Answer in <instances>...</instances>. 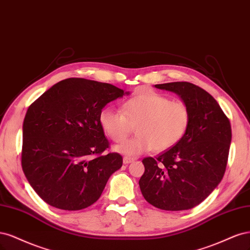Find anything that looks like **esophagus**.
Instances as JSON below:
<instances>
[{
    "label": "esophagus",
    "instance_id": "obj_1",
    "mask_svg": "<svg viewBox=\"0 0 250 250\" xmlns=\"http://www.w3.org/2000/svg\"><path fill=\"white\" fill-rule=\"evenodd\" d=\"M123 162H124V164H130V163H132V162H134V159L133 158H130V157H124V159H123Z\"/></svg>",
    "mask_w": 250,
    "mask_h": 250
}]
</instances>
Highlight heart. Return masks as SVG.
I'll return each instance as SVG.
<instances>
[{"label":"heart","mask_w":250,"mask_h":250,"mask_svg":"<svg viewBox=\"0 0 250 250\" xmlns=\"http://www.w3.org/2000/svg\"><path fill=\"white\" fill-rule=\"evenodd\" d=\"M190 120V109L184 102L170 101L154 91L128 99L122 111L104 107L99 116L102 130L114 142L125 140L132 125H136L138 135L114 147L119 154L130 157L172 147L188 131Z\"/></svg>","instance_id":"b5f03b06"}]
</instances>
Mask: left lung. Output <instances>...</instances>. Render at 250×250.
Masks as SVG:
<instances>
[{
	"instance_id": "1",
	"label": "left lung",
	"mask_w": 250,
	"mask_h": 250,
	"mask_svg": "<svg viewBox=\"0 0 250 250\" xmlns=\"http://www.w3.org/2000/svg\"><path fill=\"white\" fill-rule=\"evenodd\" d=\"M178 94L190 109L188 131L180 142L156 159L142 160L139 181L147 203L165 211L189 210L199 205L221 182L227 168L231 127L213 96L188 82L155 85Z\"/></svg>"
}]
</instances>
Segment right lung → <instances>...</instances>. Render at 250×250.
I'll list each match as a JSON object with an SVG mask.
<instances>
[{"label": "right lung", "instance_id": "1", "mask_svg": "<svg viewBox=\"0 0 250 250\" xmlns=\"http://www.w3.org/2000/svg\"><path fill=\"white\" fill-rule=\"evenodd\" d=\"M123 89L69 78L29 107L22 124L21 167L31 187L46 204L78 211L94 204L112 173L123 166L100 125L102 109L123 98Z\"/></svg>", "mask_w": 250, "mask_h": 250}]
</instances>
